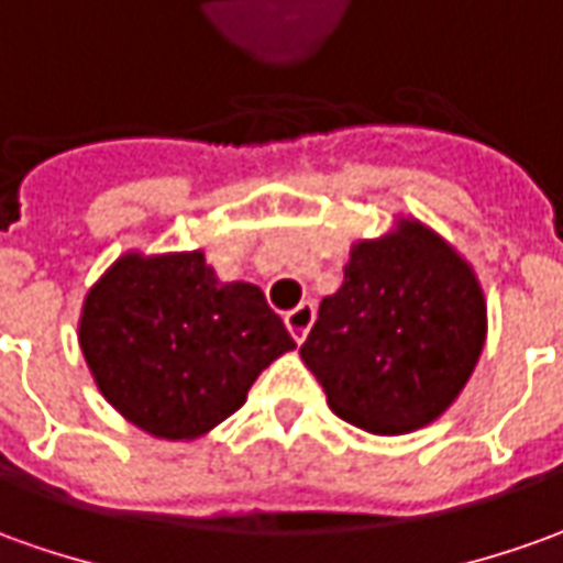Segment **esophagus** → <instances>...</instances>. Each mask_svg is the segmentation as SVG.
<instances>
[{"label": "esophagus", "mask_w": 563, "mask_h": 563, "mask_svg": "<svg viewBox=\"0 0 563 563\" xmlns=\"http://www.w3.org/2000/svg\"><path fill=\"white\" fill-rule=\"evenodd\" d=\"M313 317H317V308H313L311 301H301L298 308L286 311V330L292 332L296 342H301L308 335V330L313 327Z\"/></svg>", "instance_id": "obj_1"}]
</instances>
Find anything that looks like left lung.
Segmentation results:
<instances>
[{
  "mask_svg": "<svg viewBox=\"0 0 563 563\" xmlns=\"http://www.w3.org/2000/svg\"><path fill=\"white\" fill-rule=\"evenodd\" d=\"M487 311L472 267L419 221L357 243L301 345L335 416L373 434L434 422L465 388Z\"/></svg>",
  "mask_w": 563,
  "mask_h": 563,
  "instance_id": "obj_1",
  "label": "left lung"
}]
</instances>
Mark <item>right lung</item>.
Segmentation results:
<instances>
[{"instance_id": "right-lung-1", "label": "right lung", "mask_w": 563, "mask_h": 563, "mask_svg": "<svg viewBox=\"0 0 563 563\" xmlns=\"http://www.w3.org/2000/svg\"><path fill=\"white\" fill-rule=\"evenodd\" d=\"M79 345L98 388L156 438L206 434L258 373L296 347L252 283H221L202 252L125 255L86 298Z\"/></svg>"}]
</instances>
